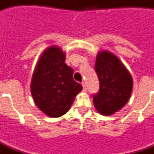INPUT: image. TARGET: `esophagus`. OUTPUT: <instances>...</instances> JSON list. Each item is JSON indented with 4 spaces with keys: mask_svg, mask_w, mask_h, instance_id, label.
<instances>
[{
    "mask_svg": "<svg viewBox=\"0 0 154 154\" xmlns=\"http://www.w3.org/2000/svg\"><path fill=\"white\" fill-rule=\"evenodd\" d=\"M82 87H83V91H87V86H86V83H85V82H82Z\"/></svg>",
    "mask_w": 154,
    "mask_h": 154,
    "instance_id": "1",
    "label": "esophagus"
}]
</instances>
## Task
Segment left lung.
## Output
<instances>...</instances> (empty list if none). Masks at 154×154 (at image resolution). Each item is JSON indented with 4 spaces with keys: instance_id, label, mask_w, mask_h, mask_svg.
<instances>
[{
    "instance_id": "left-lung-1",
    "label": "left lung",
    "mask_w": 154,
    "mask_h": 154,
    "mask_svg": "<svg viewBox=\"0 0 154 154\" xmlns=\"http://www.w3.org/2000/svg\"><path fill=\"white\" fill-rule=\"evenodd\" d=\"M95 70L100 81V89L92 96L94 106L101 115L110 116L129 100L132 77L119 58L107 51H100L97 54Z\"/></svg>"
}]
</instances>
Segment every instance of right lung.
I'll return each instance as SVG.
<instances>
[{"instance_id": "add662e5", "label": "right lung", "mask_w": 154, "mask_h": 154, "mask_svg": "<svg viewBox=\"0 0 154 154\" xmlns=\"http://www.w3.org/2000/svg\"><path fill=\"white\" fill-rule=\"evenodd\" d=\"M65 54L57 46L48 48L41 55L33 73L31 94L36 106L46 116L60 117L70 109L82 90L73 79V70L65 63Z\"/></svg>"}]
</instances>
